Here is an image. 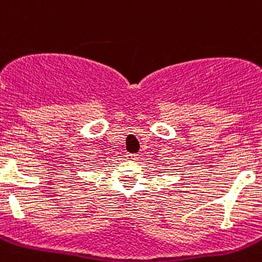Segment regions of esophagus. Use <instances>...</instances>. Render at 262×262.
Segmentation results:
<instances>
[{
  "label": "esophagus",
  "instance_id": "1",
  "mask_svg": "<svg viewBox=\"0 0 262 262\" xmlns=\"http://www.w3.org/2000/svg\"><path fill=\"white\" fill-rule=\"evenodd\" d=\"M126 158H128L129 160L137 161V160H138V158H139V156L137 155V154H130V152H128V154H126Z\"/></svg>",
  "mask_w": 262,
  "mask_h": 262
}]
</instances>
